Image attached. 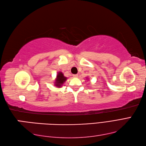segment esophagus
Listing matches in <instances>:
<instances>
[{
  "mask_svg": "<svg viewBox=\"0 0 146 146\" xmlns=\"http://www.w3.org/2000/svg\"><path fill=\"white\" fill-rule=\"evenodd\" d=\"M72 76H73V77H74V78H77V77H78V75H77V74H74V75H73Z\"/></svg>",
  "mask_w": 146,
  "mask_h": 146,
  "instance_id": "34e87169",
  "label": "esophagus"
}]
</instances>
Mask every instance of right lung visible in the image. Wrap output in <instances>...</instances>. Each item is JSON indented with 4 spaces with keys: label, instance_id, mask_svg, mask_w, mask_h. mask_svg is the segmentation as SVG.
<instances>
[{
    "label": "right lung",
    "instance_id": "obj_1",
    "mask_svg": "<svg viewBox=\"0 0 146 146\" xmlns=\"http://www.w3.org/2000/svg\"><path fill=\"white\" fill-rule=\"evenodd\" d=\"M67 80V77H64V74L61 72H59L58 74H57L56 79L55 80V85L56 87H61L62 85H63L64 83Z\"/></svg>",
    "mask_w": 146,
    "mask_h": 146
}]
</instances>
